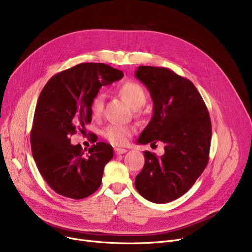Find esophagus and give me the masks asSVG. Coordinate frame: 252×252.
Listing matches in <instances>:
<instances>
[{"label":"esophagus","mask_w":252,"mask_h":252,"mask_svg":"<svg viewBox=\"0 0 252 252\" xmlns=\"http://www.w3.org/2000/svg\"><path fill=\"white\" fill-rule=\"evenodd\" d=\"M114 151L116 155H121V154H125L127 150L125 148H114Z\"/></svg>","instance_id":"esophagus-1"}]
</instances>
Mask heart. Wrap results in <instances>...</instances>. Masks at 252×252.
Segmentation results:
<instances>
[{
	"instance_id": "heart-1",
	"label": "heart",
	"mask_w": 252,
	"mask_h": 252,
	"mask_svg": "<svg viewBox=\"0 0 252 252\" xmlns=\"http://www.w3.org/2000/svg\"><path fill=\"white\" fill-rule=\"evenodd\" d=\"M117 92L133 109L140 108L141 106H143L145 102H146V94H145V91L141 86H139L136 83L126 82L118 87ZM104 102L105 96L102 93H98V94L95 95L94 98L92 99L91 111L95 117L99 116L102 113L104 108ZM131 131H133V129L126 126L111 124L103 129L102 134L103 137L111 144L116 145V146H123V145H126L128 142Z\"/></svg>"
}]
</instances>
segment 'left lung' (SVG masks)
I'll return each instance as SVG.
<instances>
[{
    "label": "left lung",
    "mask_w": 252,
    "mask_h": 252,
    "mask_svg": "<svg viewBox=\"0 0 252 252\" xmlns=\"http://www.w3.org/2000/svg\"><path fill=\"white\" fill-rule=\"evenodd\" d=\"M135 75L147 87L153 101L152 118L138 143L164 144L161 157L144 152L145 164L135 186L151 202H170L186 193L207 165L209 113L193 83L173 70L139 66Z\"/></svg>",
    "instance_id": "left-lung-1"
}]
</instances>
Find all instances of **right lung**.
<instances>
[{"label": "right lung", "mask_w": 252, "mask_h": 252, "mask_svg": "<svg viewBox=\"0 0 252 252\" xmlns=\"http://www.w3.org/2000/svg\"><path fill=\"white\" fill-rule=\"evenodd\" d=\"M122 70L103 63H81L50 78L39 94L31 133L32 156L44 180L56 193L83 199L98 190L112 146L92 145L86 154L70 144L76 130L92 121L91 102L102 86L119 81Z\"/></svg>", "instance_id": "obj_1"}]
</instances>
